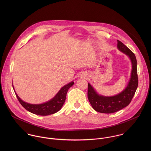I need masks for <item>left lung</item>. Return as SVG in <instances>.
Wrapping results in <instances>:
<instances>
[{
    "label": "left lung",
    "mask_w": 151,
    "mask_h": 151,
    "mask_svg": "<svg viewBox=\"0 0 151 151\" xmlns=\"http://www.w3.org/2000/svg\"><path fill=\"white\" fill-rule=\"evenodd\" d=\"M118 49L129 56L132 63V71L129 83L121 93L113 96L98 95L93 87L88 84V98L93 109L103 113H112L123 109L130 104L138 85L137 63L134 53L124 43L117 40Z\"/></svg>",
    "instance_id": "1"
}]
</instances>
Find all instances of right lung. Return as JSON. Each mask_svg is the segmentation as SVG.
<instances>
[{
	"mask_svg": "<svg viewBox=\"0 0 151 151\" xmlns=\"http://www.w3.org/2000/svg\"><path fill=\"white\" fill-rule=\"evenodd\" d=\"M74 84V82L72 81L63 86L53 99L47 102L40 105H33L25 102L19 97L16 93H15L20 104L26 110L37 115L47 116L54 114L60 110L65 103L68 89Z\"/></svg>",
	"mask_w": 151,
	"mask_h": 151,
	"instance_id": "add662e5",
	"label": "right lung"
}]
</instances>
